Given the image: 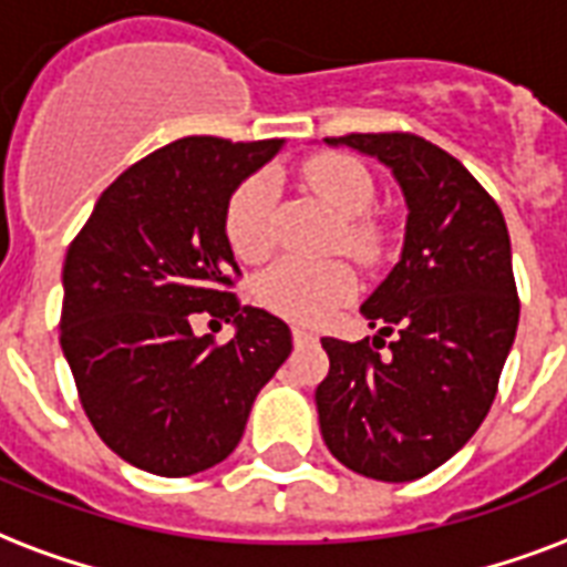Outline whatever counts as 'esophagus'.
<instances>
[{"instance_id":"1","label":"esophagus","mask_w":567,"mask_h":567,"mask_svg":"<svg viewBox=\"0 0 567 567\" xmlns=\"http://www.w3.org/2000/svg\"><path fill=\"white\" fill-rule=\"evenodd\" d=\"M293 341H297V344H311V341H318V336L306 327H293Z\"/></svg>"}]
</instances>
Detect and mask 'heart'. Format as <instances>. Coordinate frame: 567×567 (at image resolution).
Returning a JSON list of instances; mask_svg holds the SVG:
<instances>
[{"label":"heart","mask_w":567,"mask_h":567,"mask_svg":"<svg viewBox=\"0 0 567 567\" xmlns=\"http://www.w3.org/2000/svg\"><path fill=\"white\" fill-rule=\"evenodd\" d=\"M302 182L309 190L329 205L338 220V240L347 252L359 258H371L379 247L377 226L364 214L373 205V179L362 164L350 155L323 153L302 164ZM274 196L267 176L256 173L231 190L223 226L235 256L244 261H258L270 252L274 229H270ZM355 291L353 270L338 261H311V258H279L258 279V300L267 309L279 311L285 318L315 323L327 318L338 302H344Z\"/></svg>","instance_id":"obj_1"}]
</instances>
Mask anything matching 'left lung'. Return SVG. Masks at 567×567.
<instances>
[{
	"label": "left lung",
	"instance_id": "left-lung-1",
	"mask_svg": "<svg viewBox=\"0 0 567 567\" xmlns=\"http://www.w3.org/2000/svg\"><path fill=\"white\" fill-rule=\"evenodd\" d=\"M385 164L405 199L403 249L362 302L373 344L320 338L315 391L329 453L382 483L426 476L465 447L497 394L518 332L506 220L483 185L417 135L327 137ZM398 329L389 353L382 334Z\"/></svg>",
	"mask_w": 567,
	"mask_h": 567
}]
</instances>
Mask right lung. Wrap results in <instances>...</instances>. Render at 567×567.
<instances>
[{
    "label": "right lung",
    "instance_id": "obj_1",
    "mask_svg": "<svg viewBox=\"0 0 567 567\" xmlns=\"http://www.w3.org/2000/svg\"><path fill=\"white\" fill-rule=\"evenodd\" d=\"M282 141L182 137L111 182L64 258L61 350L93 430L128 465L190 476L238 447L291 329L229 291L238 261L223 214ZM212 313L229 346L196 339Z\"/></svg>",
    "mask_w": 567,
    "mask_h": 567
}]
</instances>
